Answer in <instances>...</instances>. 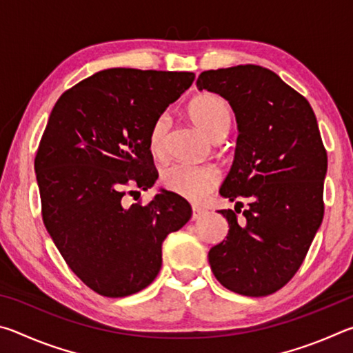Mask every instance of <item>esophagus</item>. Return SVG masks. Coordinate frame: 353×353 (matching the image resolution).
<instances>
[{
    "label": "esophagus",
    "instance_id": "obj_1",
    "mask_svg": "<svg viewBox=\"0 0 353 353\" xmlns=\"http://www.w3.org/2000/svg\"><path fill=\"white\" fill-rule=\"evenodd\" d=\"M204 214H205L204 208H201L198 205H193V216H191V219L196 221V219H199L201 216H204Z\"/></svg>",
    "mask_w": 353,
    "mask_h": 353
}]
</instances>
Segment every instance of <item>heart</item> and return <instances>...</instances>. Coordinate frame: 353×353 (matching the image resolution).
Wrapping results in <instances>:
<instances>
[{
	"label": "heart",
	"instance_id": "heart-1",
	"mask_svg": "<svg viewBox=\"0 0 353 353\" xmlns=\"http://www.w3.org/2000/svg\"><path fill=\"white\" fill-rule=\"evenodd\" d=\"M188 113L191 119L214 140L221 139L229 129V105L216 94L205 93L194 98L188 105ZM168 129V115L163 113V115L155 118L151 132H149V149L154 155L165 154ZM218 182L219 171L210 165L171 163L165 166L162 174H160V183L165 190L172 191V193L193 202L204 201L207 194L216 187Z\"/></svg>",
	"mask_w": 353,
	"mask_h": 353
}]
</instances>
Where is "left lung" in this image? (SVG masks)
I'll list each match as a JSON object with an SVG mask.
<instances>
[{
	"mask_svg": "<svg viewBox=\"0 0 353 353\" xmlns=\"http://www.w3.org/2000/svg\"><path fill=\"white\" fill-rule=\"evenodd\" d=\"M196 85L218 93L235 112V159L219 194L249 201L240 221L234 210H219L229 234L210 249L208 263L227 290L272 294L301 268L324 218L327 152L314 112L259 65L202 71Z\"/></svg>",
	"mask_w": 353,
	"mask_h": 353,
	"instance_id": "8db88e82",
	"label": "left lung"
}]
</instances>
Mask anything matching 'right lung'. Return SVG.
Returning a JSON list of instances; mask_svg holds the SVG:
<instances>
[{
  "label": "right lung",
  "instance_id": "add662e5",
  "mask_svg": "<svg viewBox=\"0 0 353 353\" xmlns=\"http://www.w3.org/2000/svg\"><path fill=\"white\" fill-rule=\"evenodd\" d=\"M194 81L188 71L109 68L65 92L34 160L41 216L70 270L105 297L135 294L162 268V244L191 207L162 190L146 205L126 194L151 188L155 118Z\"/></svg>",
  "mask_w": 353,
  "mask_h": 353
}]
</instances>
